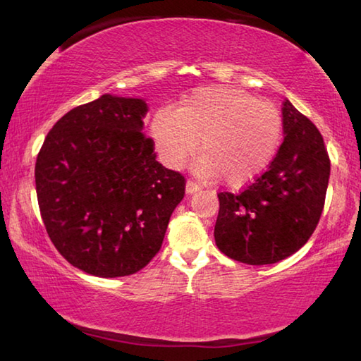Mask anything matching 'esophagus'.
I'll return each instance as SVG.
<instances>
[{
  "instance_id": "1",
  "label": "esophagus",
  "mask_w": 361,
  "mask_h": 361,
  "mask_svg": "<svg viewBox=\"0 0 361 361\" xmlns=\"http://www.w3.org/2000/svg\"><path fill=\"white\" fill-rule=\"evenodd\" d=\"M200 190H201V187L198 184H195V182H192V180H188L185 184V192L188 195H193V193H197Z\"/></svg>"
}]
</instances>
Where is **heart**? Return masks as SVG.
Instances as JSON below:
<instances>
[{"mask_svg":"<svg viewBox=\"0 0 361 361\" xmlns=\"http://www.w3.org/2000/svg\"><path fill=\"white\" fill-rule=\"evenodd\" d=\"M149 135L164 166L179 169L197 154V173L224 177L238 188L260 176L276 155L282 118L274 106L238 88L207 87L193 92L177 109H158Z\"/></svg>","mask_w":361,"mask_h":361,"instance_id":"heart-1","label":"heart"}]
</instances>
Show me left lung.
Here are the masks:
<instances>
[{
  "label": "left lung",
  "instance_id": "obj_1",
  "mask_svg": "<svg viewBox=\"0 0 361 361\" xmlns=\"http://www.w3.org/2000/svg\"><path fill=\"white\" fill-rule=\"evenodd\" d=\"M283 142L268 171L241 193H219L216 244L226 257L271 264L293 255L317 226L330 179L324 137L288 99L282 104Z\"/></svg>",
  "mask_w": 361,
  "mask_h": 361
}]
</instances>
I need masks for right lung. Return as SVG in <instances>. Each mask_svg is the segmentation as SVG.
Returning <instances> with one entry per match:
<instances>
[{
    "label": "right lung",
    "mask_w": 361,
    "mask_h": 361,
    "mask_svg": "<svg viewBox=\"0 0 361 361\" xmlns=\"http://www.w3.org/2000/svg\"><path fill=\"white\" fill-rule=\"evenodd\" d=\"M147 104L104 93L65 114L37 154L42 222L56 250L87 274L130 276L161 247L185 179L155 160Z\"/></svg>",
    "instance_id": "obj_1"
}]
</instances>
